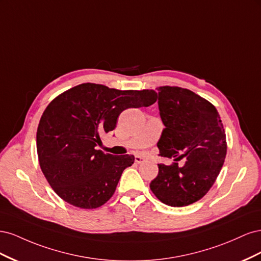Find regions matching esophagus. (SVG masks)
Returning a JSON list of instances; mask_svg holds the SVG:
<instances>
[{"mask_svg":"<svg viewBox=\"0 0 261 261\" xmlns=\"http://www.w3.org/2000/svg\"><path fill=\"white\" fill-rule=\"evenodd\" d=\"M146 161V159L145 158H143V156H140V155H135V162L137 163V164H140V163H144Z\"/></svg>","mask_w":261,"mask_h":261,"instance_id":"obj_1","label":"esophagus"}]
</instances>
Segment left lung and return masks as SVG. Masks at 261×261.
<instances>
[{
    "label": "left lung",
    "mask_w": 261,
    "mask_h": 261,
    "mask_svg": "<svg viewBox=\"0 0 261 261\" xmlns=\"http://www.w3.org/2000/svg\"><path fill=\"white\" fill-rule=\"evenodd\" d=\"M165 128L158 141L160 155L185 158L183 167L158 164L150 189L163 203L184 207L201 199L215 183L226 155L223 124L215 106L179 87L158 88Z\"/></svg>",
    "instance_id": "1"
}]
</instances>
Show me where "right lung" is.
I'll return each mask as SVG.
<instances>
[{
    "instance_id": "1",
    "label": "right lung",
    "mask_w": 261,
    "mask_h": 261,
    "mask_svg": "<svg viewBox=\"0 0 261 261\" xmlns=\"http://www.w3.org/2000/svg\"><path fill=\"white\" fill-rule=\"evenodd\" d=\"M155 101L154 90H117L91 83L73 87L52 100L38 125L37 152L53 191L82 209L105 204L135 156L97 150L101 135L115 128L124 110L149 107Z\"/></svg>"
}]
</instances>
